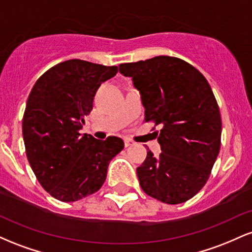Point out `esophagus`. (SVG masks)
Segmentation results:
<instances>
[{"mask_svg":"<svg viewBox=\"0 0 252 252\" xmlns=\"http://www.w3.org/2000/svg\"><path fill=\"white\" fill-rule=\"evenodd\" d=\"M134 144H135V142H134V141L130 140V138H126V140H124V146H126V147L134 146Z\"/></svg>","mask_w":252,"mask_h":252,"instance_id":"1","label":"esophagus"}]
</instances>
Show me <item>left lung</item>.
I'll return each mask as SVG.
<instances>
[{
	"instance_id": "8db88e82",
	"label": "left lung",
	"mask_w": 252,
	"mask_h": 252,
	"mask_svg": "<svg viewBox=\"0 0 252 252\" xmlns=\"http://www.w3.org/2000/svg\"><path fill=\"white\" fill-rule=\"evenodd\" d=\"M141 94L146 122L160 124L161 154L150 150L137 167L141 189L175 205L189 200L209 180L220 149L221 118L209 82L185 60L158 56L121 63Z\"/></svg>"
}]
</instances>
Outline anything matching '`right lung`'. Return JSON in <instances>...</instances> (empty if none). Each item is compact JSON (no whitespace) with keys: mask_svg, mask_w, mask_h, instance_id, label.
<instances>
[{"mask_svg":"<svg viewBox=\"0 0 252 252\" xmlns=\"http://www.w3.org/2000/svg\"><path fill=\"white\" fill-rule=\"evenodd\" d=\"M117 71V66L66 60L32 89L22 120L26 154L37 181L58 200L77 201L97 192L110 161L124 148L116 136L100 141L79 134L98 88Z\"/></svg>","mask_w":252,"mask_h":252,"instance_id":"right-lung-1","label":"right lung"}]
</instances>
